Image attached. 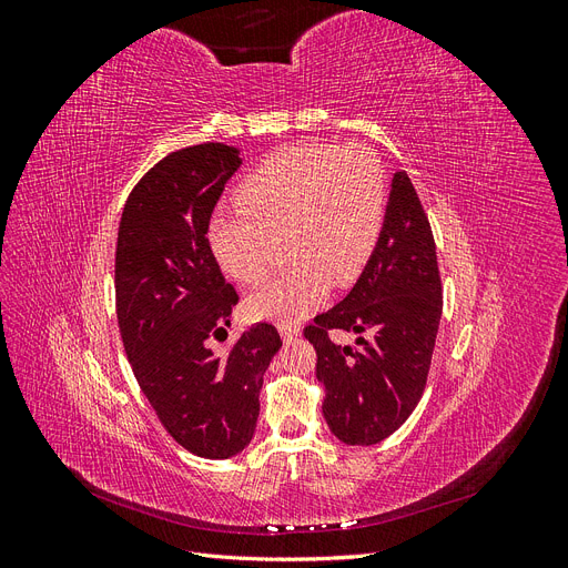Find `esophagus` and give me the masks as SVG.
Masks as SVG:
<instances>
[{"label": "esophagus", "mask_w": 568, "mask_h": 568, "mask_svg": "<svg viewBox=\"0 0 568 568\" xmlns=\"http://www.w3.org/2000/svg\"><path fill=\"white\" fill-rule=\"evenodd\" d=\"M280 334L284 341H294L301 336V326L296 324H280Z\"/></svg>", "instance_id": "obj_1"}]
</instances>
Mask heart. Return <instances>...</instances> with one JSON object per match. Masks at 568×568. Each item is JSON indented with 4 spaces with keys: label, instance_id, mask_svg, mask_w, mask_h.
I'll list each match as a JSON object with an SVG mask.
<instances>
[{
    "label": "heart",
    "instance_id": "obj_1",
    "mask_svg": "<svg viewBox=\"0 0 568 568\" xmlns=\"http://www.w3.org/2000/svg\"><path fill=\"white\" fill-rule=\"evenodd\" d=\"M234 201L236 213L211 222V251L227 277L253 286L282 242L291 267L246 298V313L288 324L365 270L384 227L386 175L367 146L301 144L257 165Z\"/></svg>",
    "mask_w": 568,
    "mask_h": 568
}]
</instances>
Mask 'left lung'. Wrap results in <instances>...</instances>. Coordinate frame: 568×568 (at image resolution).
<instances>
[{
  "label": "left lung",
  "mask_w": 568,
  "mask_h": 568,
  "mask_svg": "<svg viewBox=\"0 0 568 568\" xmlns=\"http://www.w3.org/2000/svg\"><path fill=\"white\" fill-rule=\"evenodd\" d=\"M443 311L432 225L407 173H395L374 253L351 294L315 317L303 336L317 351L322 415L346 445H374L417 407ZM334 328L358 334L336 347Z\"/></svg>",
  "instance_id": "obj_1"
}]
</instances>
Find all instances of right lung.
I'll use <instances>...</instances> for the list:
<instances>
[{
	"label": "right lung",
	"instance_id": "1",
	"mask_svg": "<svg viewBox=\"0 0 568 568\" xmlns=\"http://www.w3.org/2000/svg\"><path fill=\"white\" fill-rule=\"evenodd\" d=\"M239 165V149L217 142L168 153L128 196L115 246L118 326L136 384L165 432L205 459L251 443L263 374L282 348L267 322L225 355L209 346L239 303L205 236Z\"/></svg>",
	"mask_w": 568,
	"mask_h": 568
}]
</instances>
